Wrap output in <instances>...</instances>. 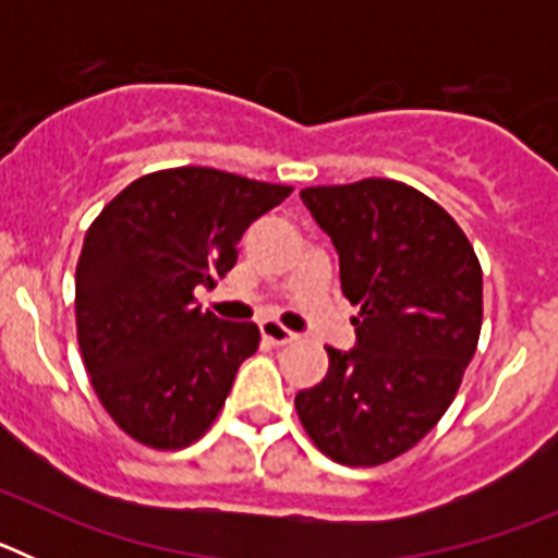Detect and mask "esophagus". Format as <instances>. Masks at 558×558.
<instances>
[{"instance_id":"34e87169","label":"esophagus","mask_w":558,"mask_h":558,"mask_svg":"<svg viewBox=\"0 0 558 558\" xmlns=\"http://www.w3.org/2000/svg\"><path fill=\"white\" fill-rule=\"evenodd\" d=\"M259 332H263V338L268 340V343H274V347H284V343H293L295 340V332H290L288 327H282L279 322H263L259 324Z\"/></svg>"}]
</instances>
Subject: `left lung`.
<instances>
[{
    "mask_svg": "<svg viewBox=\"0 0 558 558\" xmlns=\"http://www.w3.org/2000/svg\"><path fill=\"white\" fill-rule=\"evenodd\" d=\"M302 201L360 313L357 347H327V377L295 393V413L327 458L379 466L418 445L461 388L481 338V263L461 226L402 181L307 186Z\"/></svg>",
    "mask_w": 558,
    "mask_h": 558,
    "instance_id": "obj_1",
    "label": "left lung"
}]
</instances>
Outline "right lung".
<instances>
[{
    "label": "right lung",
    "instance_id": "obj_1",
    "mask_svg": "<svg viewBox=\"0 0 558 558\" xmlns=\"http://www.w3.org/2000/svg\"><path fill=\"white\" fill-rule=\"evenodd\" d=\"M293 186L211 167L147 172L102 206L75 270L83 366L100 405L150 450H184L211 427L256 324L220 322L195 288H215L236 243Z\"/></svg>",
    "mask_w": 558,
    "mask_h": 558
}]
</instances>
